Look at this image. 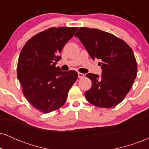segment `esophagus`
Instances as JSON below:
<instances>
[{
	"mask_svg": "<svg viewBox=\"0 0 149 149\" xmlns=\"http://www.w3.org/2000/svg\"><path fill=\"white\" fill-rule=\"evenodd\" d=\"M78 78H83V77L85 76L84 73H80V72L78 73Z\"/></svg>",
	"mask_w": 149,
	"mask_h": 149,
	"instance_id": "34e87169",
	"label": "esophagus"
}]
</instances>
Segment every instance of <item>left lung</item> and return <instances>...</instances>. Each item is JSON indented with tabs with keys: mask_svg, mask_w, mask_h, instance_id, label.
Wrapping results in <instances>:
<instances>
[{
	"mask_svg": "<svg viewBox=\"0 0 149 149\" xmlns=\"http://www.w3.org/2000/svg\"><path fill=\"white\" fill-rule=\"evenodd\" d=\"M75 36L80 39L93 60L100 59L102 76L88 73L92 87L85 97L90 104L111 108L124 100L137 73V64L131 47L111 33L97 29L80 27Z\"/></svg>",
	"mask_w": 149,
	"mask_h": 149,
	"instance_id": "obj_1",
	"label": "left lung"
}]
</instances>
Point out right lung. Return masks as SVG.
Wrapping results in <instances>:
<instances>
[{"mask_svg":"<svg viewBox=\"0 0 149 149\" xmlns=\"http://www.w3.org/2000/svg\"><path fill=\"white\" fill-rule=\"evenodd\" d=\"M77 27H52L29 39L20 52L17 78L23 94L43 113L64 105L70 88L78 78L75 71H63L57 62L63 47L74 35Z\"/></svg>","mask_w":149,"mask_h":149,"instance_id":"add662e5","label":"right lung"}]
</instances>
